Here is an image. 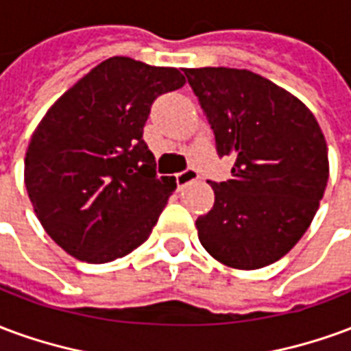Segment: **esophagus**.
Here are the masks:
<instances>
[{"mask_svg": "<svg viewBox=\"0 0 351 351\" xmlns=\"http://www.w3.org/2000/svg\"><path fill=\"white\" fill-rule=\"evenodd\" d=\"M176 186L178 188H184V186H188L190 182H195L199 178V173L195 169H186L182 173H176Z\"/></svg>", "mask_w": 351, "mask_h": 351, "instance_id": "obj_1", "label": "esophagus"}]
</instances>
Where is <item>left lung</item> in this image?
I'll use <instances>...</instances> for the list:
<instances>
[{
  "label": "left lung",
  "instance_id": "8db88e82",
  "mask_svg": "<svg viewBox=\"0 0 351 351\" xmlns=\"http://www.w3.org/2000/svg\"><path fill=\"white\" fill-rule=\"evenodd\" d=\"M216 137L235 165L210 182L214 206L199 241L220 263L254 271L284 258L310 228L329 180L316 116L295 95L248 69H184Z\"/></svg>",
  "mask_w": 351,
  "mask_h": 351
}]
</instances>
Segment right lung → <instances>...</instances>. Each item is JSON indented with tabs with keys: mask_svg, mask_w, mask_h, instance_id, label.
Wrapping results in <instances>:
<instances>
[{
	"mask_svg": "<svg viewBox=\"0 0 351 351\" xmlns=\"http://www.w3.org/2000/svg\"><path fill=\"white\" fill-rule=\"evenodd\" d=\"M184 84L175 67L108 58L43 116L24 182L41 226L69 256L108 263L150 237L176 182L156 175L143 128L154 99Z\"/></svg>",
	"mask_w": 351,
	"mask_h": 351,
	"instance_id": "1",
	"label": "right lung"
}]
</instances>
